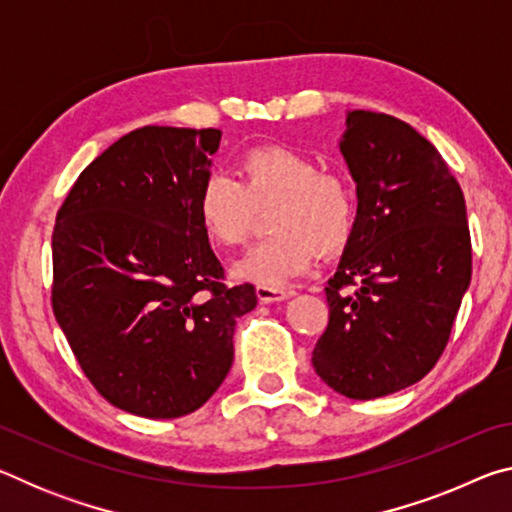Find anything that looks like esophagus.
Listing matches in <instances>:
<instances>
[{
	"label": "esophagus",
	"mask_w": 512,
	"mask_h": 512,
	"mask_svg": "<svg viewBox=\"0 0 512 512\" xmlns=\"http://www.w3.org/2000/svg\"><path fill=\"white\" fill-rule=\"evenodd\" d=\"M255 293H257L259 302H280V300H287L291 296V291L271 289V287H257Z\"/></svg>",
	"instance_id": "34e87169"
}]
</instances>
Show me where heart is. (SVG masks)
Returning <instances> with one entry per match:
<instances>
[{
    "label": "heart",
    "instance_id": "b5f03b06",
    "mask_svg": "<svg viewBox=\"0 0 512 512\" xmlns=\"http://www.w3.org/2000/svg\"><path fill=\"white\" fill-rule=\"evenodd\" d=\"M241 180L228 171H210L196 194L201 228L216 246L246 239L255 207L273 203V237L250 246L235 264L239 282L280 289L314 266L325 253L350 239L357 201L350 185L320 173L314 158L287 146H259L239 162Z\"/></svg>",
    "mask_w": 512,
    "mask_h": 512
}]
</instances>
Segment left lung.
<instances>
[{
	"mask_svg": "<svg viewBox=\"0 0 512 512\" xmlns=\"http://www.w3.org/2000/svg\"><path fill=\"white\" fill-rule=\"evenodd\" d=\"M339 149L357 216L311 363L336 393L375 400L420 381L443 354L470 287V228L461 185L406 121L350 110Z\"/></svg>",
	"mask_w": 512,
	"mask_h": 512,
	"instance_id": "left-lung-1",
	"label": "left lung"
}]
</instances>
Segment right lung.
Segmentation results:
<instances>
[{
	"label": "right lung",
	"instance_id": "obj_1",
	"mask_svg": "<svg viewBox=\"0 0 512 512\" xmlns=\"http://www.w3.org/2000/svg\"><path fill=\"white\" fill-rule=\"evenodd\" d=\"M216 128L144 126L94 158L56 216L51 302L94 388L171 420L210 400L235 359L253 284L228 289L196 214Z\"/></svg>",
	"mask_w": 512,
	"mask_h": 512
}]
</instances>
